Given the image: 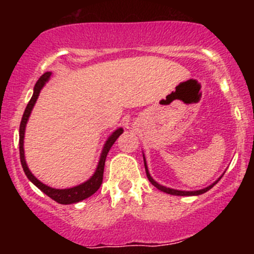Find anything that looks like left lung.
<instances>
[{"label":"left lung","instance_id":"8db88e82","mask_svg":"<svg viewBox=\"0 0 254 254\" xmlns=\"http://www.w3.org/2000/svg\"><path fill=\"white\" fill-rule=\"evenodd\" d=\"M143 163H145L146 176H147L148 181H150L151 183H152V186H155L156 188L160 189V190H162V191H165V193H167V194H172V195H199V194H203V193H205V191L209 190V189H211L212 187H214L215 184H216L217 182H219V181H216V182H215V183H212L211 186L206 187L205 189H201V190H196V191H183V190H176V189L166 188V187L160 186V184H158V183H156V182L153 181V179H152V177L150 176V173H148V170H147V166H146V161H145V158H143Z\"/></svg>","mask_w":254,"mask_h":254}]
</instances>
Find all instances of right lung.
<instances>
[{
  "mask_svg": "<svg viewBox=\"0 0 254 254\" xmlns=\"http://www.w3.org/2000/svg\"><path fill=\"white\" fill-rule=\"evenodd\" d=\"M50 76H51V72H45L44 75L40 76V78L38 79L37 83H35L34 86V93H33L32 98H30L27 108H25L24 114H23L22 122H20V127H19V156H20V163H22L23 171H24L25 176L28 177V179H29L32 183H34L35 186L43 191V193H45L48 196H50L53 200H55L56 203L65 204L66 205V204H72V203H77V201L83 200V199L88 198V196H91L92 194H94L97 190H98L102 182H103L104 163H106L107 155H108L113 143L115 142V140H117L118 137H119V135L123 132V129L120 127V129L115 130V131L113 132L112 136L108 139V141L106 142V146H104L103 152H102L101 160H99L97 171L94 172V175L92 176V178L88 179L87 182H84V183L79 184V186L73 187V188H70V189H54V188H50V187L45 186V184H43L42 182L38 181V179L30 173L29 168L27 167V163H25L24 148H23V139H24L25 124H27L28 118H29L30 115V112H32L33 107H34L35 102H37L38 96H39L40 93V89L43 88V86H44L45 82L48 81Z\"/></svg>",
  "mask_w": 254,
  "mask_h": 254,
  "instance_id": "1",
  "label": "right lung"
}]
</instances>
